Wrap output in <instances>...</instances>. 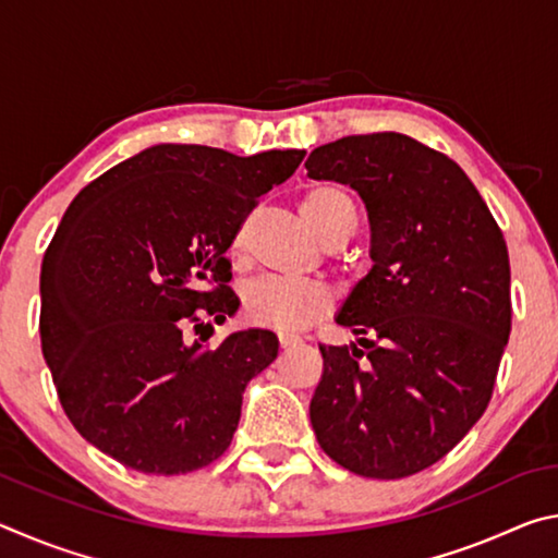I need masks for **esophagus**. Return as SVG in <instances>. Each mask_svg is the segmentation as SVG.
<instances>
[{
    "label": "esophagus",
    "mask_w": 558,
    "mask_h": 558,
    "mask_svg": "<svg viewBox=\"0 0 558 558\" xmlns=\"http://www.w3.org/2000/svg\"><path fill=\"white\" fill-rule=\"evenodd\" d=\"M278 342H280V347L282 349H290V347H295V344H300L302 339L298 337V335H288V332H280L278 335Z\"/></svg>",
    "instance_id": "1"
}]
</instances>
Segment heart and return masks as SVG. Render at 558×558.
Instances as JSON below:
<instances>
[{"instance_id": "1", "label": "heart", "mask_w": 558, "mask_h": 558, "mask_svg": "<svg viewBox=\"0 0 558 558\" xmlns=\"http://www.w3.org/2000/svg\"><path fill=\"white\" fill-rule=\"evenodd\" d=\"M302 219L310 223L319 239H327L337 229H352L354 209L342 189L313 186L300 199ZM243 248V235L239 233L231 243L233 256ZM335 295L325 282L305 280H253L243 290V317L253 325L272 329H305L329 315Z\"/></svg>"}]
</instances>
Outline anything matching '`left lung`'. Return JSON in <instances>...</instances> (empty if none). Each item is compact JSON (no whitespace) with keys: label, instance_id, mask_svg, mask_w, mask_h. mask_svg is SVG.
<instances>
[{"label":"left lung","instance_id":"obj_1","mask_svg":"<svg viewBox=\"0 0 558 558\" xmlns=\"http://www.w3.org/2000/svg\"><path fill=\"white\" fill-rule=\"evenodd\" d=\"M305 169L362 196L374 260L337 315L367 352L319 344L313 430L354 475H415L493 399L512 329L505 235L468 174L401 132L342 137Z\"/></svg>","mask_w":558,"mask_h":558}]
</instances>
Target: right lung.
<instances>
[{"label": "right lung", "mask_w": 558, "mask_h": 558, "mask_svg": "<svg viewBox=\"0 0 558 558\" xmlns=\"http://www.w3.org/2000/svg\"><path fill=\"white\" fill-rule=\"evenodd\" d=\"M302 157L155 145L65 209L41 263V349L73 428L106 456L184 475L231 446L245 384L278 356V337L243 329L209 349L184 332L239 310L226 251Z\"/></svg>", "instance_id": "add662e5"}]
</instances>
